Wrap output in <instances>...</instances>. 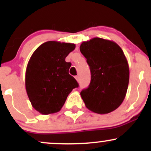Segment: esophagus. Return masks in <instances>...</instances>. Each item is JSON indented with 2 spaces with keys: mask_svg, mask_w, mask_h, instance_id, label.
Here are the masks:
<instances>
[{
  "mask_svg": "<svg viewBox=\"0 0 151 151\" xmlns=\"http://www.w3.org/2000/svg\"><path fill=\"white\" fill-rule=\"evenodd\" d=\"M75 79L77 81H79V76H75Z\"/></svg>",
  "mask_w": 151,
  "mask_h": 151,
  "instance_id": "obj_1",
  "label": "esophagus"
}]
</instances>
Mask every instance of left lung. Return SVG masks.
<instances>
[{
	"label": "left lung",
	"mask_w": 151,
	"mask_h": 151,
	"mask_svg": "<svg viewBox=\"0 0 151 151\" xmlns=\"http://www.w3.org/2000/svg\"><path fill=\"white\" fill-rule=\"evenodd\" d=\"M80 52L91 71L89 86L80 94L86 107L100 114L119 107L129 82V67L124 52L116 42L99 37L83 42Z\"/></svg>",
	"instance_id": "1"
}]
</instances>
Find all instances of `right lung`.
I'll return each instance as SVG.
<instances>
[{
	"label": "right lung",
	"instance_id": "add662e5",
	"mask_svg": "<svg viewBox=\"0 0 151 151\" xmlns=\"http://www.w3.org/2000/svg\"><path fill=\"white\" fill-rule=\"evenodd\" d=\"M75 48L72 43L49 41L32 55L25 72V88L32 107L44 115L60 111L69 93L78 87L65 61Z\"/></svg>",
	"mask_w": 151,
	"mask_h": 151
}]
</instances>
